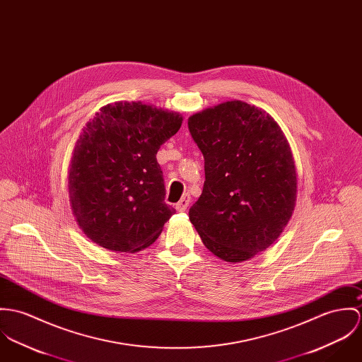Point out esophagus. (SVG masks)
Returning a JSON list of instances; mask_svg holds the SVG:
<instances>
[{"label": "esophagus", "instance_id": "esophagus-1", "mask_svg": "<svg viewBox=\"0 0 362 362\" xmlns=\"http://www.w3.org/2000/svg\"><path fill=\"white\" fill-rule=\"evenodd\" d=\"M189 204H190V196H183L182 197V200L179 201L177 204H176V209L179 211V212H183V211H186L187 209V206H189Z\"/></svg>", "mask_w": 362, "mask_h": 362}]
</instances>
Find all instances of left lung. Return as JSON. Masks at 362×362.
Instances as JSON below:
<instances>
[{
    "instance_id": "left-lung-1",
    "label": "left lung",
    "mask_w": 362,
    "mask_h": 362,
    "mask_svg": "<svg viewBox=\"0 0 362 362\" xmlns=\"http://www.w3.org/2000/svg\"><path fill=\"white\" fill-rule=\"evenodd\" d=\"M204 156L205 182L189 211L204 245L226 262H241L281 236L297 199L294 158L281 126L239 100L189 118Z\"/></svg>"
}]
</instances>
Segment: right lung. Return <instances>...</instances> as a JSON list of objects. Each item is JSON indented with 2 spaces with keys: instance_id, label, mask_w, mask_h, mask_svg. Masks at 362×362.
<instances>
[{
  "instance_id": "add662e5",
  "label": "right lung",
  "mask_w": 362,
  "mask_h": 362,
  "mask_svg": "<svg viewBox=\"0 0 362 362\" xmlns=\"http://www.w3.org/2000/svg\"><path fill=\"white\" fill-rule=\"evenodd\" d=\"M177 112L141 104H108L87 122L69 168L71 208L83 233L117 252L158 239L176 212L165 204L157 153L182 126Z\"/></svg>"
}]
</instances>
